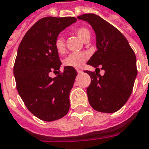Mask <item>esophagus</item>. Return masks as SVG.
<instances>
[{
  "mask_svg": "<svg viewBox=\"0 0 149 149\" xmlns=\"http://www.w3.org/2000/svg\"><path fill=\"white\" fill-rule=\"evenodd\" d=\"M77 72H78V74H81V73H82V71L80 70V69H77Z\"/></svg>",
  "mask_w": 149,
  "mask_h": 149,
  "instance_id": "34e87169",
  "label": "esophagus"
}]
</instances>
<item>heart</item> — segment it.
<instances>
[{"label":"heart","mask_w":149,"mask_h":149,"mask_svg":"<svg viewBox=\"0 0 149 149\" xmlns=\"http://www.w3.org/2000/svg\"><path fill=\"white\" fill-rule=\"evenodd\" d=\"M75 33L83 42H86L88 40H90V32L86 28H78L75 30ZM54 46H55L56 50L58 54H63L65 52V49H66L65 42H64V40L61 36H58L56 38ZM88 58V54L87 52L73 53L64 59V64L65 66L71 67L74 68H80L82 67V65Z\"/></svg>","instance_id":"heart-1"}]
</instances>
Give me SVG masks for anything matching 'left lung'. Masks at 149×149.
<instances>
[{
	"instance_id": "obj_1",
	"label": "left lung",
	"mask_w": 149,
	"mask_h": 149,
	"mask_svg": "<svg viewBox=\"0 0 149 149\" xmlns=\"http://www.w3.org/2000/svg\"><path fill=\"white\" fill-rule=\"evenodd\" d=\"M78 19L86 21L95 31L97 51L87 64L95 68L89 74L87 95L91 107L102 113H114L128 100L138 74L136 56L128 41L113 25L95 14H84ZM104 70V76L96 71Z\"/></svg>"
}]
</instances>
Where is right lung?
I'll return each mask as SVG.
<instances>
[{"label": "right lung", "mask_w": 149, "mask_h": 149, "mask_svg": "<svg viewBox=\"0 0 149 149\" xmlns=\"http://www.w3.org/2000/svg\"><path fill=\"white\" fill-rule=\"evenodd\" d=\"M76 20L74 17L41 18L28 30L18 47L14 65L17 90L27 109L44 121L62 118L69 110V95L77 71L66 66L55 78L49 74L60 72L61 65L55 40Z\"/></svg>", "instance_id": "obj_1"}]
</instances>
